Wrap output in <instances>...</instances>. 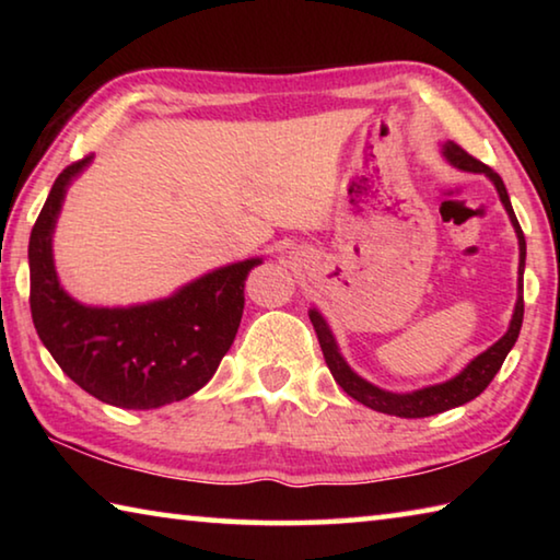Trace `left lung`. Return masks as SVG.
<instances>
[{
	"instance_id": "left-lung-1",
	"label": "left lung",
	"mask_w": 560,
	"mask_h": 560,
	"mask_svg": "<svg viewBox=\"0 0 560 560\" xmlns=\"http://www.w3.org/2000/svg\"><path fill=\"white\" fill-rule=\"evenodd\" d=\"M442 150H444V158H447L454 167L467 170V173H485L491 179V183H494L497 192L501 197V205L506 207L509 220L516 230V236H518V299H516V308H514V316H511V324H509L506 334L501 336L494 346L487 348L485 353L474 358L459 375H454L452 381H447V383L422 387V390H415V393H387V390H383V387H375V385H371L368 381H363V377L350 371V365L346 363L343 355H340V350L336 346V338H334V334H330L326 318L320 316L316 308L308 311L311 324H314L320 350H324L326 365H328L330 375H334V381L340 387H343V390L350 397H353V400L363 402L365 407H371V410L395 415V417H430V415H438V412H444V410H452V407H459V405L469 402L477 395L485 393L487 385L494 381V375L501 371V363L506 360L509 350L514 348L521 324H524L526 240H524V232H521V226H518L514 207H511L509 192L504 187V179H501L489 165L479 163L477 158H471L467 150L459 148L457 143H452V140H450V143H444Z\"/></svg>"
}]
</instances>
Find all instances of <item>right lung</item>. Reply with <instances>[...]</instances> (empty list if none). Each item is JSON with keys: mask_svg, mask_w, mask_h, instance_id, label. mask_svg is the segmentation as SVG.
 Here are the masks:
<instances>
[{"mask_svg": "<svg viewBox=\"0 0 560 560\" xmlns=\"http://www.w3.org/2000/svg\"><path fill=\"white\" fill-rule=\"evenodd\" d=\"M75 160L56 177L30 240L34 328L71 381L101 402L126 410L185 400L200 390L234 343L244 281L261 259L214 269L170 299L128 308L73 301L54 269L51 234L66 187L91 163Z\"/></svg>", "mask_w": 560, "mask_h": 560, "instance_id": "obj_1", "label": "right lung"}]
</instances>
